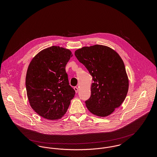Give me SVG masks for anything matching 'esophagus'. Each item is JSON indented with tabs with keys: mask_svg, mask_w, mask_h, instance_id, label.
<instances>
[{
	"mask_svg": "<svg viewBox=\"0 0 157 157\" xmlns=\"http://www.w3.org/2000/svg\"><path fill=\"white\" fill-rule=\"evenodd\" d=\"M74 90H75V92H76V93H78V88L75 86V87H74Z\"/></svg>",
	"mask_w": 157,
	"mask_h": 157,
	"instance_id": "obj_1",
	"label": "esophagus"
}]
</instances>
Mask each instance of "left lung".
<instances>
[{
    "label": "left lung",
    "instance_id": "left-lung-1",
    "mask_svg": "<svg viewBox=\"0 0 157 157\" xmlns=\"http://www.w3.org/2000/svg\"><path fill=\"white\" fill-rule=\"evenodd\" d=\"M75 55L92 76L91 95L85 101L88 109L98 117L109 115L122 104L128 91L123 60L115 51L104 45L84 46Z\"/></svg>",
    "mask_w": 157,
    "mask_h": 157
}]
</instances>
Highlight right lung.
<instances>
[{
    "label": "right lung",
    "instance_id": "right-lung-1",
    "mask_svg": "<svg viewBox=\"0 0 157 157\" xmlns=\"http://www.w3.org/2000/svg\"><path fill=\"white\" fill-rule=\"evenodd\" d=\"M72 56L69 49L52 46L40 51L29 65L26 76L28 98L32 108L45 119H60L75 96L65 71Z\"/></svg>",
    "mask_w": 157,
    "mask_h": 157
}]
</instances>
